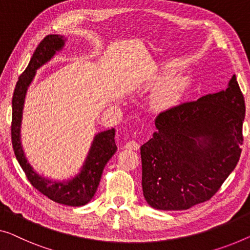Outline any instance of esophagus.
I'll return each instance as SVG.
<instances>
[{
    "mask_svg": "<svg viewBox=\"0 0 250 250\" xmlns=\"http://www.w3.org/2000/svg\"><path fill=\"white\" fill-rule=\"evenodd\" d=\"M139 147H140V145L138 144V143H136V141H128V143L125 144V148H126V149H130V150H138V149H139Z\"/></svg>",
    "mask_w": 250,
    "mask_h": 250,
    "instance_id": "34e87169",
    "label": "esophagus"
}]
</instances>
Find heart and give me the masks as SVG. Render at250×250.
I'll return each instance as SVG.
<instances>
[{"label": "heart", "mask_w": 250, "mask_h": 250, "mask_svg": "<svg viewBox=\"0 0 250 250\" xmlns=\"http://www.w3.org/2000/svg\"><path fill=\"white\" fill-rule=\"evenodd\" d=\"M167 73H170V68H167ZM184 88L185 82L183 78L177 76L167 78L156 91L154 101L161 107L172 106L181 99Z\"/></svg>", "instance_id": "b5f03b06"}]
</instances>
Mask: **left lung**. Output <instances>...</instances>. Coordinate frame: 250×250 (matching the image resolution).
<instances>
[{
  "instance_id": "1",
  "label": "left lung",
  "mask_w": 250,
  "mask_h": 250,
  "mask_svg": "<svg viewBox=\"0 0 250 250\" xmlns=\"http://www.w3.org/2000/svg\"><path fill=\"white\" fill-rule=\"evenodd\" d=\"M245 112L233 75L226 91L159 113L157 131L140 148L149 206L186 210L210 200L239 162Z\"/></svg>"
}]
</instances>
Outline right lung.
<instances>
[{"label":"right lung","instance_id":"add662e5","mask_svg":"<svg viewBox=\"0 0 250 250\" xmlns=\"http://www.w3.org/2000/svg\"><path fill=\"white\" fill-rule=\"evenodd\" d=\"M62 47L64 39L62 36H46L36 48L27 68L19 76L12 98L11 139L18 162L33 188L55 202L70 207H81L89 202L94 196L104 167L117 151L118 148L114 141L115 129L106 130L95 136L81 173L67 182H54L36 173L25 158L20 141L22 107L29 84L31 83L36 70L49 61L56 51L61 50Z\"/></svg>","mask_w":250,"mask_h":250}]
</instances>
